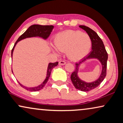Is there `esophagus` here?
Here are the masks:
<instances>
[{
  "label": "esophagus",
  "mask_w": 123,
  "mask_h": 123,
  "mask_svg": "<svg viewBox=\"0 0 123 123\" xmlns=\"http://www.w3.org/2000/svg\"><path fill=\"white\" fill-rule=\"evenodd\" d=\"M65 64H66V62L64 61V60H60V61L59 62V65H65Z\"/></svg>",
  "instance_id": "34e87169"
}]
</instances>
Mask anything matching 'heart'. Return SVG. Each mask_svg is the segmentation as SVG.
Returning a JSON list of instances; mask_svg holds the SVG:
<instances>
[{
  "label": "heart",
  "instance_id": "heart-1",
  "mask_svg": "<svg viewBox=\"0 0 123 123\" xmlns=\"http://www.w3.org/2000/svg\"><path fill=\"white\" fill-rule=\"evenodd\" d=\"M54 44L57 50L67 52L72 60H79L86 56L92 46L90 36L80 31H67L55 36Z\"/></svg>",
  "mask_w": 123,
  "mask_h": 123
}]
</instances>
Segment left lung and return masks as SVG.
<instances>
[{
    "mask_svg": "<svg viewBox=\"0 0 123 123\" xmlns=\"http://www.w3.org/2000/svg\"><path fill=\"white\" fill-rule=\"evenodd\" d=\"M80 27L86 31V32L90 36L92 40V50L88 55V56H87L78 63H75V70L72 73L70 79L75 88L82 91L88 92L98 87L105 78L106 75L107 60L108 58V55L105 49L103 42L96 32L91 29L88 27L85 26L81 25V26H80ZM96 58L101 62L103 67L102 72L100 77L96 81L91 83H87L80 80L77 75V73L80 64L84 61L87 58Z\"/></svg>",
    "mask_w": 123,
    "mask_h": 123,
    "instance_id": "8db88e82",
    "label": "left lung"
}]
</instances>
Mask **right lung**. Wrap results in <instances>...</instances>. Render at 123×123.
Wrapping results in <instances>:
<instances>
[{"label":"right lung","mask_w":123,"mask_h":123,"mask_svg":"<svg viewBox=\"0 0 123 123\" xmlns=\"http://www.w3.org/2000/svg\"><path fill=\"white\" fill-rule=\"evenodd\" d=\"M54 26L52 25H45V26H43V25H32L18 38V40H17V41L15 43V44L13 46V48L12 50L11 51V55L12 57L13 54V51L14 50V48L17 43L18 41H19L20 40L24 39V38H27V37H36L38 36L43 37L44 39H46L49 36V35L51 33V32L52 31V30L53 29ZM58 62H56L55 63H50L49 64L48 68V72H47V75H46V78L45 79L44 81L43 82V83L41 85L38 86L37 87H32V88H28V87H25L24 86L22 85L21 83L18 82V83L19 84V85L21 86L22 87H23V88L26 89L27 91H38L43 89L44 86L46 85V83L48 82V80L49 78L50 74H51V72L53 69L55 67H56V65H58Z\"/></svg>","instance_id":"add662e5"}]
</instances>
